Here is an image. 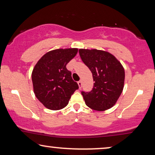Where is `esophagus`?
Instances as JSON below:
<instances>
[{"label": "esophagus", "mask_w": 155, "mask_h": 155, "mask_svg": "<svg viewBox=\"0 0 155 155\" xmlns=\"http://www.w3.org/2000/svg\"><path fill=\"white\" fill-rule=\"evenodd\" d=\"M78 86H79L80 89H81V87H82V82L81 80H80V81H78Z\"/></svg>", "instance_id": "34e87169"}]
</instances>
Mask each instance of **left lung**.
I'll list each match as a JSON object with an SVG mask.
<instances>
[{
	"label": "left lung",
	"instance_id": "left-lung-1",
	"mask_svg": "<svg viewBox=\"0 0 155 155\" xmlns=\"http://www.w3.org/2000/svg\"><path fill=\"white\" fill-rule=\"evenodd\" d=\"M79 54L92 72L94 81L91 92H82L86 105L99 111L111 109L124 90L125 71L122 64L105 51L80 48Z\"/></svg>",
	"mask_w": 155,
	"mask_h": 155
}]
</instances>
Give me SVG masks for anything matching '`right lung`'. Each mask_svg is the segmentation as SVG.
Wrapping results in <instances>:
<instances>
[{
    "mask_svg": "<svg viewBox=\"0 0 155 155\" xmlns=\"http://www.w3.org/2000/svg\"><path fill=\"white\" fill-rule=\"evenodd\" d=\"M78 49L58 48L50 51L38 61L31 73L34 92L46 108L62 109L71 95L79 88L72 79L66 65L76 56Z\"/></svg>",
    "mask_w": 155,
    "mask_h": 155,
    "instance_id": "obj_1",
    "label": "right lung"
}]
</instances>
